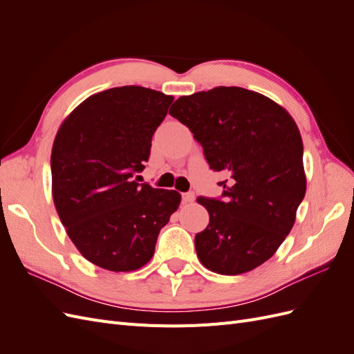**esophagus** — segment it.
I'll return each mask as SVG.
<instances>
[{
	"mask_svg": "<svg viewBox=\"0 0 354 354\" xmlns=\"http://www.w3.org/2000/svg\"><path fill=\"white\" fill-rule=\"evenodd\" d=\"M181 199H183V202H194L195 199V194L194 192H186V194H181Z\"/></svg>",
	"mask_w": 354,
	"mask_h": 354,
	"instance_id": "obj_1",
	"label": "esophagus"
}]
</instances>
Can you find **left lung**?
<instances>
[{
	"label": "left lung",
	"mask_w": 354,
	"mask_h": 354,
	"mask_svg": "<svg viewBox=\"0 0 354 354\" xmlns=\"http://www.w3.org/2000/svg\"><path fill=\"white\" fill-rule=\"evenodd\" d=\"M169 115L202 146L220 181L221 198L199 196L209 224L195 236L201 263L220 274L259 267L291 232L306 195L303 140L282 106L241 87L183 95Z\"/></svg>",
	"instance_id": "left-lung-1"
}]
</instances>
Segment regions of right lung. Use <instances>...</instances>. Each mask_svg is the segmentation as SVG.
<instances>
[{"label": "right lung", "instance_id": "1", "mask_svg": "<svg viewBox=\"0 0 354 354\" xmlns=\"http://www.w3.org/2000/svg\"><path fill=\"white\" fill-rule=\"evenodd\" d=\"M173 100L138 85L106 90L84 100L56 134L53 201L73 245L102 269H140L180 205L178 192L133 180Z\"/></svg>", "mask_w": 354, "mask_h": 354}]
</instances>
